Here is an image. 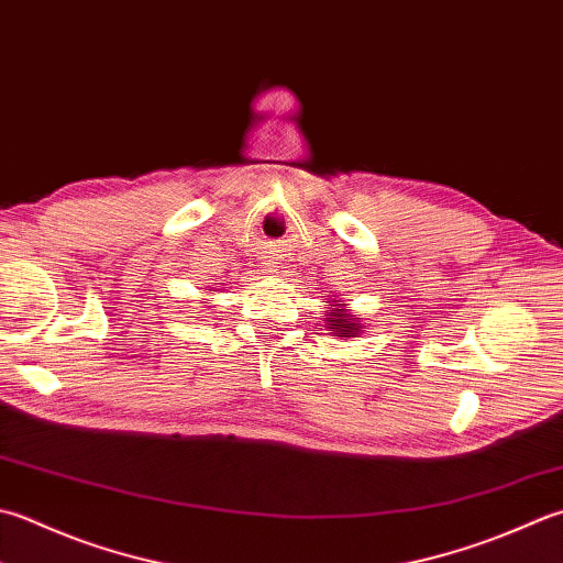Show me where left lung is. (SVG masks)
<instances>
[{
    "label": "left lung",
    "mask_w": 563,
    "mask_h": 563,
    "mask_svg": "<svg viewBox=\"0 0 563 563\" xmlns=\"http://www.w3.org/2000/svg\"><path fill=\"white\" fill-rule=\"evenodd\" d=\"M324 322H327L329 329H332V332L339 334V336H354V332H358L356 322H349V317H346L344 312H341V310H336V307L324 317Z\"/></svg>",
    "instance_id": "1"
}]
</instances>
